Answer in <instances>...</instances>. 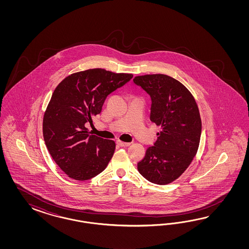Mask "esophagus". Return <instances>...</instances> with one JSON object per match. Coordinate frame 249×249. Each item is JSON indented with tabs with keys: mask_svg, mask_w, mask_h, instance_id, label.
<instances>
[{
	"mask_svg": "<svg viewBox=\"0 0 249 249\" xmlns=\"http://www.w3.org/2000/svg\"><path fill=\"white\" fill-rule=\"evenodd\" d=\"M117 144L120 145L121 147H128L130 145V142H121V141H118Z\"/></svg>",
	"mask_w": 249,
	"mask_h": 249,
	"instance_id": "obj_1",
	"label": "esophagus"
}]
</instances>
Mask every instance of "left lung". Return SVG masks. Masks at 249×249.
<instances>
[{
  "label": "left lung",
  "instance_id": "left-lung-1",
  "mask_svg": "<svg viewBox=\"0 0 249 249\" xmlns=\"http://www.w3.org/2000/svg\"><path fill=\"white\" fill-rule=\"evenodd\" d=\"M134 83L151 98V121L161 130L154 146L138 162V171L153 183L165 185L185 172L197 153L202 121L192 93L163 74L138 75Z\"/></svg>",
  "mask_w": 249,
  "mask_h": 249
}]
</instances>
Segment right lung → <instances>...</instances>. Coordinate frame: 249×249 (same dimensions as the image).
I'll list each match as a JSON object with an SVG mask.
<instances>
[{
	"mask_svg": "<svg viewBox=\"0 0 249 249\" xmlns=\"http://www.w3.org/2000/svg\"><path fill=\"white\" fill-rule=\"evenodd\" d=\"M133 75L93 68L64 78L53 92L43 119L46 148L61 170L77 181L105 170L116 144L90 135L86 123L101 112L106 98Z\"/></svg>",
	"mask_w": 249,
	"mask_h": 249,
	"instance_id": "1",
	"label": "right lung"
}]
</instances>
